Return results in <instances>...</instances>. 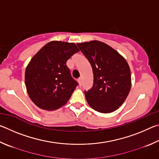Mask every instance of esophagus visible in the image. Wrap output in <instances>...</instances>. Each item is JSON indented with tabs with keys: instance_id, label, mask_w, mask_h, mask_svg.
I'll return each instance as SVG.
<instances>
[{
	"instance_id": "esophagus-1",
	"label": "esophagus",
	"mask_w": 159,
	"mask_h": 159,
	"mask_svg": "<svg viewBox=\"0 0 159 159\" xmlns=\"http://www.w3.org/2000/svg\"><path fill=\"white\" fill-rule=\"evenodd\" d=\"M78 81H79V85L81 86L82 85V79H81V78H79V80H78Z\"/></svg>"
}]
</instances>
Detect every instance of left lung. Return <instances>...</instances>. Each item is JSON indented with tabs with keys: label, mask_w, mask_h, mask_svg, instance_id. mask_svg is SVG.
<instances>
[{
	"label": "left lung",
	"mask_w": 159,
	"mask_h": 159,
	"mask_svg": "<svg viewBox=\"0 0 159 159\" xmlns=\"http://www.w3.org/2000/svg\"><path fill=\"white\" fill-rule=\"evenodd\" d=\"M77 45L93 69V88L85 92L88 104L104 114L116 111L130 90L131 73L127 61L103 42L92 41L79 43Z\"/></svg>",
	"instance_id": "8db88e82"
}]
</instances>
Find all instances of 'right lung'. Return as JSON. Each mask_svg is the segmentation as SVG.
<instances>
[{
  "label": "right lung",
  "mask_w": 159,
  "mask_h": 159,
  "mask_svg": "<svg viewBox=\"0 0 159 159\" xmlns=\"http://www.w3.org/2000/svg\"><path fill=\"white\" fill-rule=\"evenodd\" d=\"M79 51L74 43L52 41L31 58L26 68L25 85L37 107L53 111L71 98L78 83L71 76L66 63Z\"/></svg>",
  "instance_id": "add662e5"
}]
</instances>
